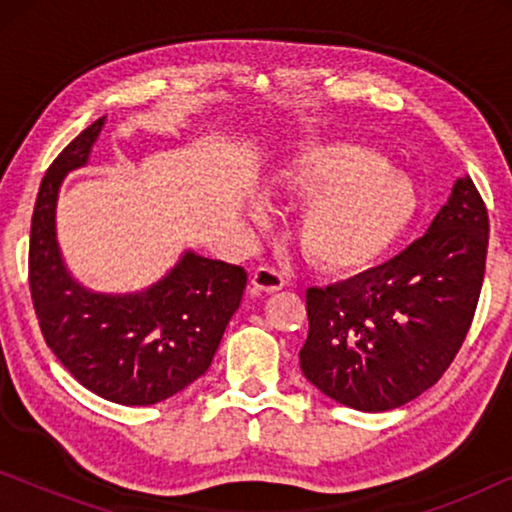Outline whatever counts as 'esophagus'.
I'll return each mask as SVG.
<instances>
[{
  "label": "esophagus",
  "mask_w": 512,
  "mask_h": 512,
  "mask_svg": "<svg viewBox=\"0 0 512 512\" xmlns=\"http://www.w3.org/2000/svg\"><path fill=\"white\" fill-rule=\"evenodd\" d=\"M282 289H284V275L275 268H268V265L258 268L254 272V277H251V291L254 293H275Z\"/></svg>",
  "instance_id": "34e87169"
}]
</instances>
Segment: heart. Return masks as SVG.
I'll list each match as a JSON object with an SVG mask.
<instances>
[{"instance_id":"heart-1","label":"heart","mask_w":512,"mask_h":512,"mask_svg":"<svg viewBox=\"0 0 512 512\" xmlns=\"http://www.w3.org/2000/svg\"><path fill=\"white\" fill-rule=\"evenodd\" d=\"M277 186L289 198L310 200L298 221L300 247L317 268L335 275L373 268L417 209V191L403 172L345 139L298 149L279 170Z\"/></svg>"}]
</instances>
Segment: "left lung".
Here are the masks:
<instances>
[{
	"label": "left lung",
	"mask_w": 512,
	"mask_h": 512,
	"mask_svg": "<svg viewBox=\"0 0 512 512\" xmlns=\"http://www.w3.org/2000/svg\"><path fill=\"white\" fill-rule=\"evenodd\" d=\"M487 244L485 202L471 177H461L408 249L340 284L307 289L303 375L361 412H387L424 394L471 328Z\"/></svg>",
	"instance_id": "obj_1"
}]
</instances>
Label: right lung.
Segmentation results:
<instances>
[{
	"label": "right lung",
	"instance_id": "add662e5",
	"mask_svg": "<svg viewBox=\"0 0 512 512\" xmlns=\"http://www.w3.org/2000/svg\"><path fill=\"white\" fill-rule=\"evenodd\" d=\"M107 116L48 167L30 233V291L46 345L76 382L118 405H153L212 363L240 307L247 272L186 249L165 277L132 293H100L69 272L58 244L60 186L86 167Z\"/></svg>",
	"mask_w": 512,
	"mask_h": 512
}]
</instances>
